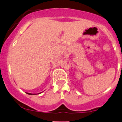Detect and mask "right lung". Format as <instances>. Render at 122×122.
Listing matches in <instances>:
<instances>
[{
	"instance_id": "right-lung-1",
	"label": "right lung",
	"mask_w": 122,
	"mask_h": 122,
	"mask_svg": "<svg viewBox=\"0 0 122 122\" xmlns=\"http://www.w3.org/2000/svg\"><path fill=\"white\" fill-rule=\"evenodd\" d=\"M27 93V94H29V95H34V94H32V93Z\"/></svg>"
}]
</instances>
